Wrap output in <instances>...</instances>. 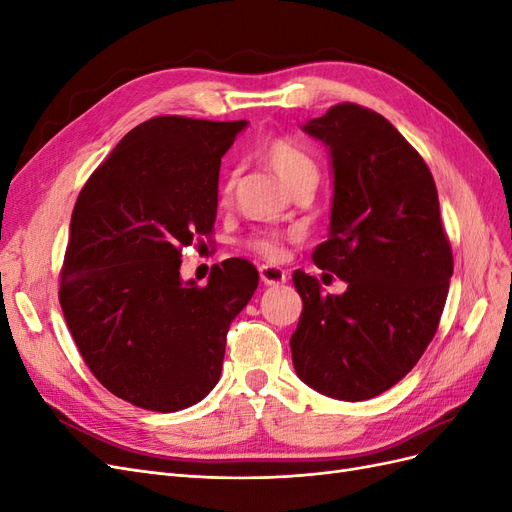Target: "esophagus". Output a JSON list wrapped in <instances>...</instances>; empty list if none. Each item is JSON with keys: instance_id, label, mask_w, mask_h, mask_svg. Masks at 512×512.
<instances>
[{"instance_id": "34e87169", "label": "esophagus", "mask_w": 512, "mask_h": 512, "mask_svg": "<svg viewBox=\"0 0 512 512\" xmlns=\"http://www.w3.org/2000/svg\"><path fill=\"white\" fill-rule=\"evenodd\" d=\"M260 280L265 282L267 286L284 284L286 282V271L280 269V267H273V265H262L260 267Z\"/></svg>"}]
</instances>
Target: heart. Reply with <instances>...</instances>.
<instances>
[{
	"mask_svg": "<svg viewBox=\"0 0 512 512\" xmlns=\"http://www.w3.org/2000/svg\"><path fill=\"white\" fill-rule=\"evenodd\" d=\"M262 160L269 164L273 173L280 177L292 192L299 190H316L320 181V166L314 160L312 153L305 147H301L297 141H292L288 136H273L262 145L260 149ZM235 173H228L220 185V205H228L235 194ZM292 239V235H284V232H258L250 241L247 247L260 254L267 260H280L284 254V243Z\"/></svg>",
	"mask_w": 512,
	"mask_h": 512,
	"instance_id": "b5f03b06",
	"label": "heart"
}]
</instances>
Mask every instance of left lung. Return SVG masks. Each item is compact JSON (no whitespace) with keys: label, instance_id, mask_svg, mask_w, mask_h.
<instances>
[{"label":"left lung","instance_id":"1","mask_svg":"<svg viewBox=\"0 0 512 512\" xmlns=\"http://www.w3.org/2000/svg\"><path fill=\"white\" fill-rule=\"evenodd\" d=\"M303 130L329 147L333 164L329 239L312 258L348 288L322 294L316 277L294 271L303 312L292 363L314 391L363 401L389 391L427 350L453 252L429 168L389 119L344 102Z\"/></svg>","mask_w":512,"mask_h":512}]
</instances>
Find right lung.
<instances>
[{
	"label": "right lung",
	"mask_w": 512,
	"mask_h": 512,
	"mask_svg": "<svg viewBox=\"0 0 512 512\" xmlns=\"http://www.w3.org/2000/svg\"><path fill=\"white\" fill-rule=\"evenodd\" d=\"M245 126L153 117L76 198L59 303L91 374L132 406L177 412L205 399L230 322L258 286L243 258L213 265L207 286L179 275L183 247L213 232L220 164Z\"/></svg>",
	"instance_id": "add662e5"
}]
</instances>
